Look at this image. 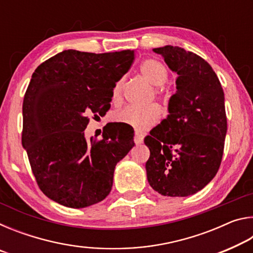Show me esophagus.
<instances>
[{
	"mask_svg": "<svg viewBox=\"0 0 253 253\" xmlns=\"http://www.w3.org/2000/svg\"><path fill=\"white\" fill-rule=\"evenodd\" d=\"M143 140H144V135L140 134V132H138V131H136L135 135H134V142H135V144H137V145L142 144Z\"/></svg>",
	"mask_w": 253,
	"mask_h": 253,
	"instance_id": "34e87169",
	"label": "esophagus"
}]
</instances>
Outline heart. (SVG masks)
Wrapping results in <instances>:
<instances>
[{"label":"heart","mask_w":253,"mask_h":253,"mask_svg":"<svg viewBox=\"0 0 253 253\" xmlns=\"http://www.w3.org/2000/svg\"><path fill=\"white\" fill-rule=\"evenodd\" d=\"M139 72L145 80L155 85L153 89L154 93L152 98L155 97L156 99L162 102L168 101L169 90L166 87V83H168L169 77L168 67L157 59H146L140 63ZM124 84H125L124 78L117 80L114 84L113 90H111V101L115 105L119 104L123 100ZM160 108L157 105L152 104L143 107V108L132 106L126 107V108L117 111L113 118L118 124L131 127L135 130L144 131L156 125L157 122L160 121Z\"/></svg>","instance_id":"heart-1"}]
</instances>
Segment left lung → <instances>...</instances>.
<instances>
[{
    "label": "left lung",
    "mask_w": 253,
    "mask_h": 253,
    "mask_svg": "<svg viewBox=\"0 0 253 253\" xmlns=\"http://www.w3.org/2000/svg\"><path fill=\"white\" fill-rule=\"evenodd\" d=\"M177 74L169 115L145 137L149 185L165 196L195 194L220 169L226 135L224 93L212 67L178 46L154 49Z\"/></svg>",
    "instance_id": "left-lung-1"
}]
</instances>
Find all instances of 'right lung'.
<instances>
[{
    "label": "right lung",
    "mask_w": 253,
    "mask_h": 253,
    "mask_svg": "<svg viewBox=\"0 0 253 253\" xmlns=\"http://www.w3.org/2000/svg\"><path fill=\"white\" fill-rule=\"evenodd\" d=\"M134 50L92 53L66 50L37 68L23 99L22 145L43 194L68 208L96 204L110 193L117 163L134 146L132 132L107 127L87 142L89 116L110 108L115 83Z\"/></svg>",
    "instance_id": "1"
}]
</instances>
